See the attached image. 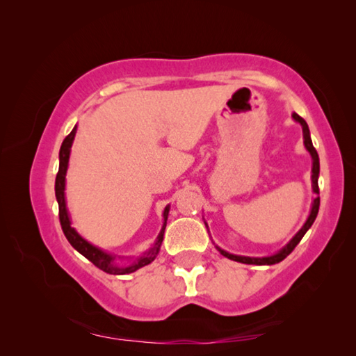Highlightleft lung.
<instances>
[{
    "label": "left lung",
    "mask_w": 356,
    "mask_h": 356,
    "mask_svg": "<svg viewBox=\"0 0 356 356\" xmlns=\"http://www.w3.org/2000/svg\"><path fill=\"white\" fill-rule=\"evenodd\" d=\"M292 118L295 122H298L301 125V129H303V143H305V147L308 150L311 159H312V170H311V182H312V191L318 195V172H321V163H318V155H317V150L312 146V141H311V134H309V127L308 124H306V120L303 118H300L297 113H292ZM318 206H321V197L316 196L314 201H312V206H311V212L308 220L305 221V225L301 226L300 231L295 234V236L289 240V243L282 246V248L275 252L272 256H264V257H250V256H238V254H231V252H227L225 250H221L220 246H216V250H218L222 256L231 259V261H236V262H242V264H251V265H273V264H278L281 262L282 259H286L291 252L293 251L295 246L300 243V240L303 238V236L306 232H308V229L312 226V222H314L316 216L318 213ZM206 222V221H204ZM207 226V222H206ZM209 227V226H207Z\"/></svg>",
    "instance_id": "obj_1"
}]
</instances>
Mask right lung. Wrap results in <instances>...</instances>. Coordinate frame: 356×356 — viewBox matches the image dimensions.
Listing matches in <instances>:
<instances>
[{
    "label": "right lung",
    "mask_w": 356,
    "mask_h": 356,
    "mask_svg": "<svg viewBox=\"0 0 356 356\" xmlns=\"http://www.w3.org/2000/svg\"><path fill=\"white\" fill-rule=\"evenodd\" d=\"M75 134H76V125L74 130L65 136V140L61 144V149H59V170L56 174V182H55V195H56V201L59 206V221H61V227L65 238L69 240V243L74 246V248L83 254L86 259H89L95 267H99L104 272L110 273V275H129L136 272L138 268L144 267L154 261L159 254L161 242H163V236H165V227H166V220H168V213H170V206H166L163 210V226L160 229V234L156 236L154 245L150 246V250L147 252H144L140 257H125V256H116L111 254V252H106L99 246H95L92 243H89L86 238H83L80 234L76 232L75 227H72V220L67 210V204H65V174H67V168H69V159H70V149L72 144H74L75 140ZM119 258H130L129 264H119L117 261Z\"/></svg>",
    "instance_id": "right-lung-1"
}]
</instances>
